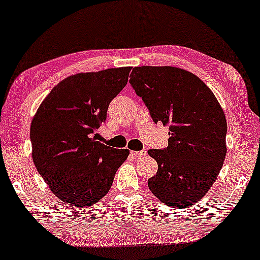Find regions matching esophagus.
Returning <instances> with one entry per match:
<instances>
[{"label":"esophagus","mask_w":260,"mask_h":260,"mask_svg":"<svg viewBox=\"0 0 260 260\" xmlns=\"http://www.w3.org/2000/svg\"><path fill=\"white\" fill-rule=\"evenodd\" d=\"M131 154H133V156L136 157H139V156H144L147 154L146 149H142V151H131Z\"/></svg>","instance_id":"esophagus-1"}]
</instances>
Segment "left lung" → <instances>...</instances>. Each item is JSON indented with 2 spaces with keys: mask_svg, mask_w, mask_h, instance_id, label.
I'll return each instance as SVG.
<instances>
[{
  "mask_svg": "<svg viewBox=\"0 0 260 260\" xmlns=\"http://www.w3.org/2000/svg\"><path fill=\"white\" fill-rule=\"evenodd\" d=\"M130 77L153 121L170 130L168 147L148 151L158 166L148 187L171 208L193 206L210 189L225 160L224 111L206 83L181 68L135 67Z\"/></svg>",
  "mask_w": 260,
  "mask_h": 260,
  "instance_id": "left-lung-1",
  "label": "left lung"
}]
</instances>
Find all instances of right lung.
I'll list each match as a JSON object with an SVG mask.
<instances>
[{
	"label": "right lung",
	"instance_id": "1",
	"mask_svg": "<svg viewBox=\"0 0 260 260\" xmlns=\"http://www.w3.org/2000/svg\"><path fill=\"white\" fill-rule=\"evenodd\" d=\"M131 67L80 73L51 90L30 124L31 157L49 188L74 208L93 206L108 193L129 155L97 142L109 103L127 83Z\"/></svg>",
	"mask_w": 260,
	"mask_h": 260
}]
</instances>
